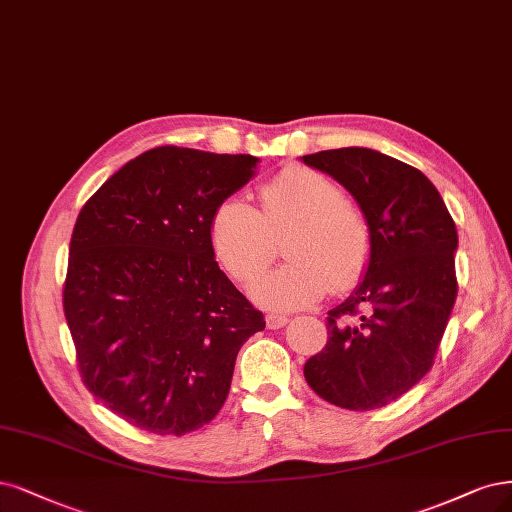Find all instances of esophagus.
Returning <instances> with one entry per match:
<instances>
[{"mask_svg":"<svg viewBox=\"0 0 512 512\" xmlns=\"http://www.w3.org/2000/svg\"><path fill=\"white\" fill-rule=\"evenodd\" d=\"M286 324H288L286 315H281V313H269L267 315V328L269 330H279V328H284Z\"/></svg>","mask_w":512,"mask_h":512,"instance_id":"1","label":"esophagus"}]
</instances>
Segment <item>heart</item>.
Instances as JSON below:
<instances>
[{"label": "heart", "mask_w": 512, "mask_h": 512, "mask_svg": "<svg viewBox=\"0 0 512 512\" xmlns=\"http://www.w3.org/2000/svg\"><path fill=\"white\" fill-rule=\"evenodd\" d=\"M284 239L281 267L254 286L256 301L277 311L309 307L332 288L345 292L364 277L373 237L362 211L341 188L311 169H286L260 190V211L224 199L209 218V241L226 273L248 286L269 267Z\"/></svg>", "instance_id": "obj_1"}]
</instances>
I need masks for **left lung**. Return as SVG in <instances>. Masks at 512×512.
Wrapping results in <instances>:
<instances>
[{
    "mask_svg": "<svg viewBox=\"0 0 512 512\" xmlns=\"http://www.w3.org/2000/svg\"><path fill=\"white\" fill-rule=\"evenodd\" d=\"M303 161L354 195L373 237L362 284L328 311V341L303 373L334 407L381 409L434 364L457 296L455 222L426 175L398 158L339 148Z\"/></svg>",
    "mask_w": 512,
    "mask_h": 512,
    "instance_id": "obj_1",
    "label": "left lung"
}]
</instances>
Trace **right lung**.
<instances>
[{
    "instance_id": "add662e5",
    "label": "right lung",
    "mask_w": 512,
    "mask_h": 512,
    "mask_svg": "<svg viewBox=\"0 0 512 512\" xmlns=\"http://www.w3.org/2000/svg\"><path fill=\"white\" fill-rule=\"evenodd\" d=\"M258 158L161 146L80 209L63 311L82 383L127 424L182 436L209 424L241 345L264 330L214 258L209 218Z\"/></svg>"
}]
</instances>
